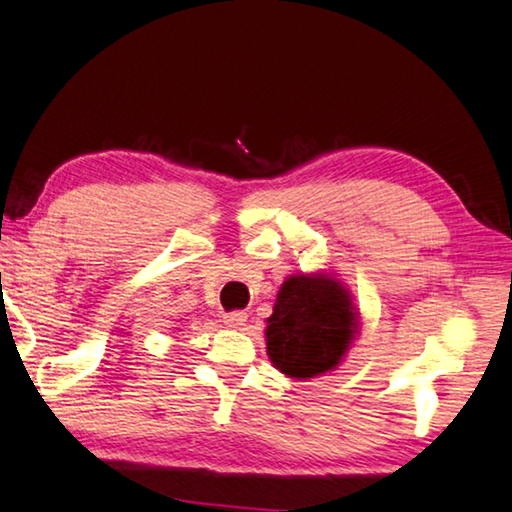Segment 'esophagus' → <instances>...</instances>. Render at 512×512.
Returning <instances> with one entry per match:
<instances>
[{"mask_svg":"<svg viewBox=\"0 0 512 512\" xmlns=\"http://www.w3.org/2000/svg\"><path fill=\"white\" fill-rule=\"evenodd\" d=\"M224 324H227L229 328H242L247 324V312H242V310H236V312H227V315H224Z\"/></svg>","mask_w":512,"mask_h":512,"instance_id":"1","label":"esophagus"}]
</instances>
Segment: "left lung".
<instances>
[{"label":"left lung","mask_w":512,"mask_h":512,"mask_svg":"<svg viewBox=\"0 0 512 512\" xmlns=\"http://www.w3.org/2000/svg\"><path fill=\"white\" fill-rule=\"evenodd\" d=\"M360 335V310L333 272L292 274L267 317V355L283 375L310 380L335 371Z\"/></svg>","instance_id":"left-lung-1"}]
</instances>
